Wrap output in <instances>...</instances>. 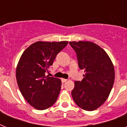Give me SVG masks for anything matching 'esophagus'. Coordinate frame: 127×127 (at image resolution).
Returning a JSON list of instances; mask_svg holds the SVG:
<instances>
[{
	"mask_svg": "<svg viewBox=\"0 0 127 127\" xmlns=\"http://www.w3.org/2000/svg\"><path fill=\"white\" fill-rule=\"evenodd\" d=\"M61 81H62V82H66L67 81V79H64V78H62L61 79Z\"/></svg>",
	"mask_w": 127,
	"mask_h": 127,
	"instance_id": "esophagus-1",
	"label": "esophagus"
}]
</instances>
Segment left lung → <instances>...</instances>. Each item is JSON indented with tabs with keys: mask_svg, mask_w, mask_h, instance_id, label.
<instances>
[{
	"mask_svg": "<svg viewBox=\"0 0 127 127\" xmlns=\"http://www.w3.org/2000/svg\"><path fill=\"white\" fill-rule=\"evenodd\" d=\"M77 55L78 66L84 70L82 81L74 82L72 96L78 106L94 111L106 101L115 80L114 66L107 53L90 41H70Z\"/></svg>",
	"mask_w": 127,
	"mask_h": 127,
	"instance_id": "left-lung-1",
	"label": "left lung"
}]
</instances>
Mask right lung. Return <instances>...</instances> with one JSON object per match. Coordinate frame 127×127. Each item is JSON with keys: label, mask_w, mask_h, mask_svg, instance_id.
Masks as SVG:
<instances>
[{"label": "right lung", "mask_w": 127, "mask_h": 127, "mask_svg": "<svg viewBox=\"0 0 127 127\" xmlns=\"http://www.w3.org/2000/svg\"><path fill=\"white\" fill-rule=\"evenodd\" d=\"M68 41H37L25 50L16 67L17 83L25 99L37 110H44L55 103L61 80L45 75L56 56Z\"/></svg>", "instance_id": "1"}]
</instances>
